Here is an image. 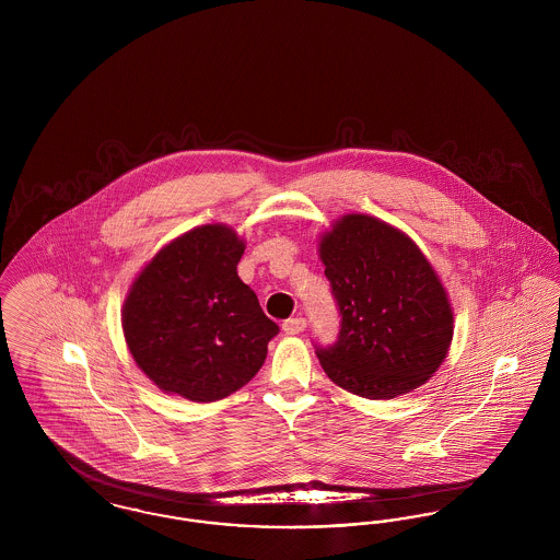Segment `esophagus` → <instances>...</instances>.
Wrapping results in <instances>:
<instances>
[{
  "instance_id": "34e87169",
  "label": "esophagus",
  "mask_w": 560,
  "mask_h": 560,
  "mask_svg": "<svg viewBox=\"0 0 560 560\" xmlns=\"http://www.w3.org/2000/svg\"><path fill=\"white\" fill-rule=\"evenodd\" d=\"M306 329V319L302 317H293V319L283 320V331L288 336H295V334H302Z\"/></svg>"
}]
</instances>
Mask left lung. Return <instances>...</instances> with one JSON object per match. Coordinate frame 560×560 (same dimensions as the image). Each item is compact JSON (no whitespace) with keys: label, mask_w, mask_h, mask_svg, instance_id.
Segmentation results:
<instances>
[{"label":"left lung","mask_w":560,"mask_h":560,"mask_svg":"<svg viewBox=\"0 0 560 560\" xmlns=\"http://www.w3.org/2000/svg\"><path fill=\"white\" fill-rule=\"evenodd\" d=\"M340 313L334 345L317 348L334 384L365 399H395L443 363L453 313L418 245L386 222L350 213L320 240Z\"/></svg>","instance_id":"8db88e82"}]
</instances>
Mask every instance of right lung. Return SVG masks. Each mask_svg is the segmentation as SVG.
Listing matches in <instances>:
<instances>
[{"mask_svg": "<svg viewBox=\"0 0 560 560\" xmlns=\"http://www.w3.org/2000/svg\"><path fill=\"white\" fill-rule=\"evenodd\" d=\"M243 249L231 229L206 224L165 245L133 281L124 334L161 390L210 402L262 368L279 325L237 275Z\"/></svg>", "mask_w": 560, "mask_h": 560, "instance_id": "1", "label": "right lung"}]
</instances>
